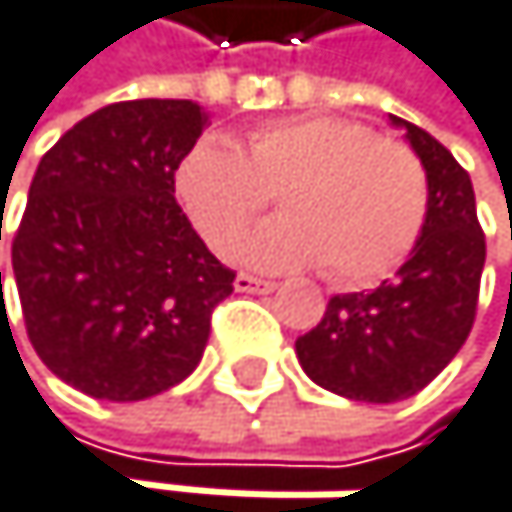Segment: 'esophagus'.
<instances>
[{"instance_id": "1", "label": "esophagus", "mask_w": 512, "mask_h": 512, "mask_svg": "<svg viewBox=\"0 0 512 512\" xmlns=\"http://www.w3.org/2000/svg\"><path fill=\"white\" fill-rule=\"evenodd\" d=\"M273 289H277V283L251 277V273H239V277H235V292H273Z\"/></svg>"}]
</instances>
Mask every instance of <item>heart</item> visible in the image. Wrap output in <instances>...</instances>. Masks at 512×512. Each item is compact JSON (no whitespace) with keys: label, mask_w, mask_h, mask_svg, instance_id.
Segmentation results:
<instances>
[{"label":"heart","mask_w":512,"mask_h":512,"mask_svg":"<svg viewBox=\"0 0 512 512\" xmlns=\"http://www.w3.org/2000/svg\"><path fill=\"white\" fill-rule=\"evenodd\" d=\"M176 198L220 258L277 198L280 220L245 242L258 270L324 264L336 283H371L415 248L428 217V172L400 141L362 122L305 116L254 128L242 147L204 138L176 166Z\"/></svg>","instance_id":"b5f03b06"}]
</instances>
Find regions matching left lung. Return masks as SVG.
<instances>
[{"mask_svg": "<svg viewBox=\"0 0 512 512\" xmlns=\"http://www.w3.org/2000/svg\"><path fill=\"white\" fill-rule=\"evenodd\" d=\"M428 172V217L393 280L333 295L321 324L295 340L314 384L359 403H400L441 374L475 321L485 235L469 172L425 128L390 116Z\"/></svg>", "mask_w": 512, "mask_h": 512, "instance_id": "1", "label": "left lung"}]
</instances>
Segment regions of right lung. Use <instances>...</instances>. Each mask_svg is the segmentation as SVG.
Masks as SVG:
<instances>
[{"mask_svg":"<svg viewBox=\"0 0 512 512\" xmlns=\"http://www.w3.org/2000/svg\"><path fill=\"white\" fill-rule=\"evenodd\" d=\"M204 125L191 100L109 103L68 128L30 182L12 242L27 336L87 396L138 403L182 384L232 292L235 273L176 201V166Z\"/></svg>","mask_w":512,"mask_h":512,"instance_id":"right-lung-1","label":"right lung"}]
</instances>
